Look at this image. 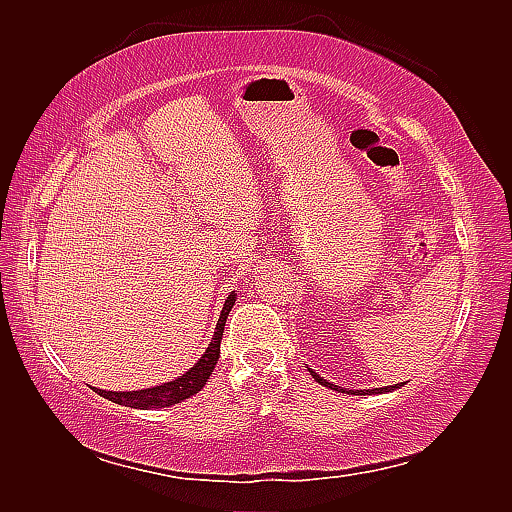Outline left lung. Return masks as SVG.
Returning <instances> with one entry per match:
<instances>
[{
    "label": "left lung",
    "instance_id": "8db88e82",
    "mask_svg": "<svg viewBox=\"0 0 512 512\" xmlns=\"http://www.w3.org/2000/svg\"><path fill=\"white\" fill-rule=\"evenodd\" d=\"M307 371L309 374H312V378L318 382V384H322V386H327V389H333V391H339V393H348V395H376V393H389V391H395V389H399V386H404V382H399V384H389V386H365V389H354V386H346L344 384H337V382H333V380H327L324 378L318 369H314L312 365L307 367Z\"/></svg>",
    "mask_w": 512,
    "mask_h": 512
}]
</instances>
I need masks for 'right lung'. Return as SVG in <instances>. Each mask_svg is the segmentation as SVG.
<instances>
[{"label":"right lung","instance_id":"obj_1","mask_svg":"<svg viewBox=\"0 0 512 512\" xmlns=\"http://www.w3.org/2000/svg\"><path fill=\"white\" fill-rule=\"evenodd\" d=\"M235 301H237V292L232 290L224 301L222 314L218 318V324H215V331H213V337H211L207 350L200 354V359L188 371H183V374L177 376L175 380L162 382L156 386H147V389H138V391H106V389H96V386H94V391L98 395L106 397L108 401H113V404L141 408V410L166 408V406L179 404V401L196 395L207 384L215 363H218V359H220L222 333L226 327V318L230 314L232 305H235Z\"/></svg>","mask_w":512,"mask_h":512}]
</instances>
